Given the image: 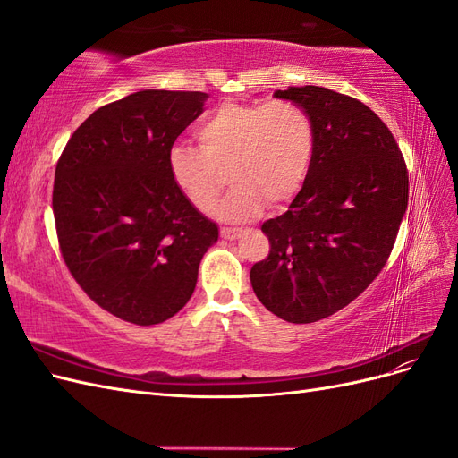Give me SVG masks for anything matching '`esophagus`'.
<instances>
[{
    "instance_id": "esophagus-1",
    "label": "esophagus",
    "mask_w": 458,
    "mask_h": 458,
    "mask_svg": "<svg viewBox=\"0 0 458 458\" xmlns=\"http://www.w3.org/2000/svg\"><path fill=\"white\" fill-rule=\"evenodd\" d=\"M221 237H224L225 241H234L239 239L242 234V229H234V227H221Z\"/></svg>"
}]
</instances>
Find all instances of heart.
<instances>
[{
  "mask_svg": "<svg viewBox=\"0 0 458 458\" xmlns=\"http://www.w3.org/2000/svg\"><path fill=\"white\" fill-rule=\"evenodd\" d=\"M197 137L200 147L170 148L174 182L199 212L212 214L229 177L234 187L219 216L231 221L258 216L266 202L294 200L313 165L315 123L293 101L224 103L200 122Z\"/></svg>",
  "mask_w": 458,
  "mask_h": 458,
  "instance_id": "heart-1",
  "label": "heart"
}]
</instances>
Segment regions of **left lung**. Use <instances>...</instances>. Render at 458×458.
<instances>
[{
  "instance_id": "1",
  "label": "left lung",
  "mask_w": 458,
  "mask_h": 458,
  "mask_svg": "<svg viewBox=\"0 0 458 458\" xmlns=\"http://www.w3.org/2000/svg\"><path fill=\"white\" fill-rule=\"evenodd\" d=\"M275 97L308 110L315 157L288 210L261 225L271 248L250 281L271 313L303 325L348 306L384 269L407 210L409 172L365 103L317 86Z\"/></svg>"
}]
</instances>
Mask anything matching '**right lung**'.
<instances>
[{
    "instance_id": "obj_1",
    "label": "right lung",
    "mask_w": 458,
    "mask_h": 458,
    "mask_svg": "<svg viewBox=\"0 0 458 458\" xmlns=\"http://www.w3.org/2000/svg\"><path fill=\"white\" fill-rule=\"evenodd\" d=\"M206 97L143 89L97 108L55 168L61 256L80 288L122 321L150 327L174 317L217 241V225L185 199L168 164Z\"/></svg>"
}]
</instances>
